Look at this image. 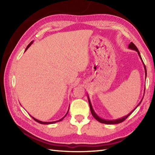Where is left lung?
I'll use <instances>...</instances> for the list:
<instances>
[{
  "mask_svg": "<svg viewBox=\"0 0 155 155\" xmlns=\"http://www.w3.org/2000/svg\"><path fill=\"white\" fill-rule=\"evenodd\" d=\"M128 48H129V49H131V50H133V51H137V52H138V54H139V57H140V58L141 59V61H142V62H143V66H144V72H145V77H147V68H146V67H145V65H144V62H143V59H142V58H141V56H140V52H139V50H138V48H137V47H136L135 45H134L132 42H130V43L129 44V45H128ZM145 77V78H146ZM144 91H145V88H144ZM143 97H144V95H143ZM88 103H89V106H90V109H91V114H93V117L95 118V119H96L97 120H98V122H100V123H104V124H118V123H122V122H123L125 119H126L127 118H128V117L129 116V115H130L131 114V113H133V112L137 108V107L139 106V105L140 104V103L141 102H142V101H143V99L141 100V101L140 102V103L138 104V106L134 108V109L131 112V113H130L129 114H128L127 116H125V117H123V118H118V119H116V120H105V119H103V118H100L98 116V115L95 113V112H94V110H93V107H92V104H91V101H90V98H89V97H88Z\"/></svg>",
  "mask_w": 155,
  "mask_h": 155,
  "instance_id": "8db88e82",
  "label": "left lung"
}]
</instances>
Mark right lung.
Returning a JSON list of instances; mask_svg holds the SVG:
<instances>
[{
    "label": "right lung",
    "instance_id": "add662e5",
    "mask_svg": "<svg viewBox=\"0 0 155 155\" xmlns=\"http://www.w3.org/2000/svg\"><path fill=\"white\" fill-rule=\"evenodd\" d=\"M32 43H33V41H31V43L29 44V45L27 46V48H26V49H25V52L27 51V49H28L29 47H31V45ZM68 110H69V108H68V111H67V113H66V114L64 115V116L63 117H62V118H61L60 120H56V121H52V122H42V121H41V120H37V119H36V118H34V117H32V118H33V119H34L35 121L38 122V123H40V124H54V123H57V122H60V121H61V120H62V119H63V118H64L66 116H67V114H68Z\"/></svg>",
    "mask_w": 155,
    "mask_h": 155
}]
</instances>
